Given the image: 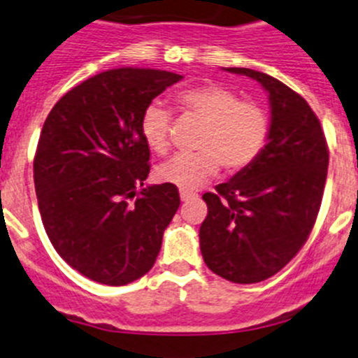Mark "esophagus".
Returning a JSON list of instances; mask_svg holds the SVG:
<instances>
[{"label": "esophagus", "mask_w": 358, "mask_h": 358, "mask_svg": "<svg viewBox=\"0 0 358 358\" xmlns=\"http://www.w3.org/2000/svg\"><path fill=\"white\" fill-rule=\"evenodd\" d=\"M192 197H196V194L194 192H190V190H180V199L182 201H189V199H192Z\"/></svg>", "instance_id": "obj_1"}]
</instances>
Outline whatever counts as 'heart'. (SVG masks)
Returning a JSON list of instances; mask_svg holds the SVG:
<instances>
[{"label":"heart","mask_w":358,"mask_h":358,"mask_svg":"<svg viewBox=\"0 0 358 358\" xmlns=\"http://www.w3.org/2000/svg\"><path fill=\"white\" fill-rule=\"evenodd\" d=\"M178 101L185 112L206 122L197 147L157 168V178L183 190H196L217 175L220 166L241 171L257 161L269 136V119L260 105L239 101L234 91L208 83L183 91ZM171 112L161 101H152L141 115V134L159 155L169 150Z\"/></svg>","instance_id":"1"}]
</instances>
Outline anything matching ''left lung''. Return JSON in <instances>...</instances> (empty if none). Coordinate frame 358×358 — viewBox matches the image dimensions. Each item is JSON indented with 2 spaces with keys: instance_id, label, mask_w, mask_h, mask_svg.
<instances>
[{
  "instance_id": "obj_1",
  "label": "left lung",
  "mask_w": 358,
  "mask_h": 358,
  "mask_svg": "<svg viewBox=\"0 0 358 358\" xmlns=\"http://www.w3.org/2000/svg\"><path fill=\"white\" fill-rule=\"evenodd\" d=\"M227 71L264 87L271 124L257 161L203 196L208 215L199 246L215 275L259 283L283 269L306 243L324 196L329 148L318 117L290 87L255 69Z\"/></svg>"
}]
</instances>
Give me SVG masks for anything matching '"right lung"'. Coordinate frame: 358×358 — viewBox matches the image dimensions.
<instances>
[{
    "instance_id": "right-lung-1",
    "label": "right lung",
    "mask_w": 358,
    "mask_h": 358,
    "mask_svg": "<svg viewBox=\"0 0 358 358\" xmlns=\"http://www.w3.org/2000/svg\"><path fill=\"white\" fill-rule=\"evenodd\" d=\"M182 78L162 69H108L66 92L45 120L34 155L41 222L55 252L92 282L127 285L161 252L180 194L171 183L143 187L150 148L141 115Z\"/></svg>"
}]
</instances>
